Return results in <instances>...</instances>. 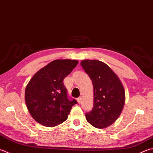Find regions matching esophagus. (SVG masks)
<instances>
[{
  "mask_svg": "<svg viewBox=\"0 0 153 153\" xmlns=\"http://www.w3.org/2000/svg\"><path fill=\"white\" fill-rule=\"evenodd\" d=\"M77 103H78V104L81 103V102H82V98H81V97H79V98H77Z\"/></svg>",
  "mask_w": 153,
  "mask_h": 153,
  "instance_id": "34e87169",
  "label": "esophagus"
}]
</instances>
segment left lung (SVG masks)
I'll return each instance as SVG.
<instances>
[{"label":"left lung","mask_w":153,"mask_h":153,"mask_svg":"<svg viewBox=\"0 0 153 153\" xmlns=\"http://www.w3.org/2000/svg\"><path fill=\"white\" fill-rule=\"evenodd\" d=\"M81 65L92 82L94 106L86 120L97 128H105L117 120L123 111L125 91L121 81L105 63L85 59Z\"/></svg>","instance_id":"8db88e82"}]
</instances>
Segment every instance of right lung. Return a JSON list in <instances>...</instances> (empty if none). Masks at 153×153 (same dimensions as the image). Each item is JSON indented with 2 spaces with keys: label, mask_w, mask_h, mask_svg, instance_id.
Returning <instances> with one entry per match:
<instances>
[{
  "label": "right lung",
  "mask_w": 153,
  "mask_h": 153,
  "mask_svg": "<svg viewBox=\"0 0 153 153\" xmlns=\"http://www.w3.org/2000/svg\"><path fill=\"white\" fill-rule=\"evenodd\" d=\"M77 63V60H54L30 79L25 99L30 114L38 123L53 127L68 119L72 106L77 102L69 100L63 81Z\"/></svg>",
  "instance_id": "1"
}]
</instances>
